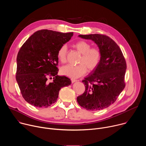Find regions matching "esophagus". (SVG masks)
I'll list each match as a JSON object with an SVG mask.
<instances>
[{
  "label": "esophagus",
  "mask_w": 146,
  "mask_h": 146,
  "mask_svg": "<svg viewBox=\"0 0 146 146\" xmlns=\"http://www.w3.org/2000/svg\"><path fill=\"white\" fill-rule=\"evenodd\" d=\"M71 81H72V83H73V82H74L77 81V80H75V79H73V78H72V79H71Z\"/></svg>",
  "instance_id": "obj_1"
}]
</instances>
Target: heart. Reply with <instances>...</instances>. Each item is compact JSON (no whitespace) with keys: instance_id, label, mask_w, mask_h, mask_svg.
Segmentation results:
<instances>
[{"instance_id":"1","label":"heart","mask_w":146,"mask_h":146,"mask_svg":"<svg viewBox=\"0 0 146 146\" xmlns=\"http://www.w3.org/2000/svg\"><path fill=\"white\" fill-rule=\"evenodd\" d=\"M73 47L81 54L78 61L79 65L77 66L68 65L62 67L60 72L62 75L76 78L84 76L87 69L88 72H92L99 66L102 59V52L99 47H91V44L84 40L77 41L73 44ZM67 54L66 46H60L57 52V58L61 63L64 64L66 62Z\"/></svg>"}]
</instances>
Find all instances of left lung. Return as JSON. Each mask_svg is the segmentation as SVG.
Instances as JSON below:
<instances>
[{
    "label": "left lung",
    "instance_id": "8db88e82",
    "mask_svg": "<svg viewBox=\"0 0 146 146\" xmlns=\"http://www.w3.org/2000/svg\"><path fill=\"white\" fill-rule=\"evenodd\" d=\"M78 36L94 41L101 51L102 59L93 74L82 81L86 90L77 98V102L87 110L107 108L115 102L125 87V59L119 46L106 35L91 34Z\"/></svg>",
    "mask_w": 146,
    "mask_h": 146
}]
</instances>
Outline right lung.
Listing matches in <instances>:
<instances>
[{"mask_svg":"<svg viewBox=\"0 0 146 146\" xmlns=\"http://www.w3.org/2000/svg\"><path fill=\"white\" fill-rule=\"evenodd\" d=\"M73 33L43 29L34 33L21 47L17 57L16 80L24 99L37 108L56 102L61 88L70 85V78L57 75V52ZM54 76L52 83L47 78Z\"/></svg>","mask_w":146,"mask_h":146,"instance_id":"1","label":"right lung"}]
</instances>
